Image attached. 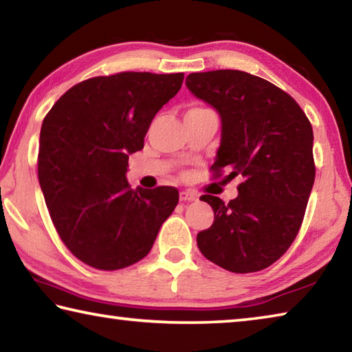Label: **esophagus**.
Listing matches in <instances>:
<instances>
[{
	"instance_id": "34e87169",
	"label": "esophagus",
	"mask_w": 352,
	"mask_h": 352,
	"mask_svg": "<svg viewBox=\"0 0 352 352\" xmlns=\"http://www.w3.org/2000/svg\"><path fill=\"white\" fill-rule=\"evenodd\" d=\"M180 200L182 201H194V200H197V194L192 192V190H182Z\"/></svg>"
}]
</instances>
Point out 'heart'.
<instances>
[{
    "mask_svg": "<svg viewBox=\"0 0 352 352\" xmlns=\"http://www.w3.org/2000/svg\"><path fill=\"white\" fill-rule=\"evenodd\" d=\"M190 110H194V109H190Z\"/></svg>",
    "mask_w": 352,
    "mask_h": 352,
    "instance_id": "b5f03b06",
    "label": "heart"
}]
</instances>
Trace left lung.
Segmentation results:
<instances>
[{
    "mask_svg": "<svg viewBox=\"0 0 352 352\" xmlns=\"http://www.w3.org/2000/svg\"><path fill=\"white\" fill-rule=\"evenodd\" d=\"M186 87L219 111L222 138L214 178H242L228 204L205 194L214 222L197 234L201 254L233 273L264 270L287 252L305 219L315 180L314 132L296 100L237 69L192 73Z\"/></svg>",
    "mask_w": 352,
    "mask_h": 352,
    "instance_id": "8db88e82",
    "label": "left lung"
}]
</instances>
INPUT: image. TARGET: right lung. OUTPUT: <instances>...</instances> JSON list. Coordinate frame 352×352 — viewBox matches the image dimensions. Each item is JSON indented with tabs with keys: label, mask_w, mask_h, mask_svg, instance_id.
<instances>
[{
	"label": "right lung",
	"mask_w": 352,
	"mask_h": 352,
	"mask_svg": "<svg viewBox=\"0 0 352 352\" xmlns=\"http://www.w3.org/2000/svg\"><path fill=\"white\" fill-rule=\"evenodd\" d=\"M183 79L136 71L91 77L71 87L43 119L40 188L62 242L93 269L141 261L175 210V188L132 189L126 172L129 155L144 147L153 116Z\"/></svg>",
	"instance_id": "obj_1"
}]
</instances>
